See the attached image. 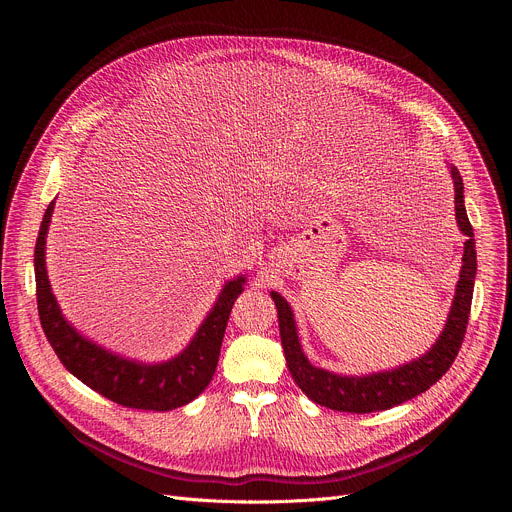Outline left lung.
<instances>
[{"label":"left lung","mask_w":512,"mask_h":512,"mask_svg":"<svg viewBox=\"0 0 512 512\" xmlns=\"http://www.w3.org/2000/svg\"><path fill=\"white\" fill-rule=\"evenodd\" d=\"M450 174L454 182L456 224H459L461 232L467 236L463 267H461L459 284H456L446 326L440 338L436 340V344L419 359L407 365H400L392 371H380V373H369V375H338L328 369L315 367L309 363V359L303 353L290 305L286 303V299L280 297L278 292H272V299L278 309L280 338H282L288 371L292 373L297 386L313 402H317V405L334 409V411H344V413H373V411L392 409L396 405H402V402L419 396L429 386H434L450 369L456 355H459V348L467 332L469 311H471L473 284H475V272H477V253H475L473 228L465 209L463 178L454 166H450Z\"/></svg>","instance_id":"obj_1"}]
</instances>
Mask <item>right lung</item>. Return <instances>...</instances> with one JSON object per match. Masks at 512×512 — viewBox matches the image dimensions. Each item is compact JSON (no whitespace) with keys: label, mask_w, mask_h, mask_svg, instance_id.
Here are the masks:
<instances>
[{"label":"right lung","mask_w":512,"mask_h":512,"mask_svg":"<svg viewBox=\"0 0 512 512\" xmlns=\"http://www.w3.org/2000/svg\"><path fill=\"white\" fill-rule=\"evenodd\" d=\"M56 201L45 209L35 245V280L41 328L62 365L95 392L122 407L141 411H172L195 400L211 382L218 367L228 317L238 294L245 290V276L224 284L218 301L199 326L184 351L166 363H139L105 351L80 336L62 315L53 297L45 270V238Z\"/></svg>","instance_id":"right-lung-1"}]
</instances>
